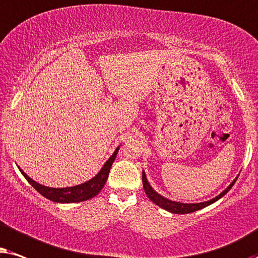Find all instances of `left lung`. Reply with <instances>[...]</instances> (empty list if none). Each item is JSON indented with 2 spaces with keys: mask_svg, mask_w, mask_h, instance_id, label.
Here are the masks:
<instances>
[{
  "mask_svg": "<svg viewBox=\"0 0 258 258\" xmlns=\"http://www.w3.org/2000/svg\"><path fill=\"white\" fill-rule=\"evenodd\" d=\"M237 178H238V177H236L235 179L232 180V183L230 184L229 186L222 192V194L216 196L215 198L210 199V201L203 202V203H190V204L180 203V202H174V201H171V199H167V198L163 197V196L158 194L156 190H153V187L151 186L149 181H147L145 171H143V186H144V190H145L146 196L150 198V201H152L154 204L158 205V207H160L161 209H164V210H166L169 212H172V214L183 215V214H190V212L201 210V209H203L205 207H208V205H210L212 203H215V202H217L218 199H221L223 196L226 194V192H229L230 188H231L233 186V184L236 183Z\"/></svg>",
  "mask_w": 258,
  "mask_h": 258,
  "instance_id": "left-lung-1",
  "label": "left lung"
}]
</instances>
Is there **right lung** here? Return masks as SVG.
<instances>
[{"instance_id":"right-lung-1","label":"right lung","mask_w":258,"mask_h":258,"mask_svg":"<svg viewBox=\"0 0 258 258\" xmlns=\"http://www.w3.org/2000/svg\"><path fill=\"white\" fill-rule=\"evenodd\" d=\"M119 146L116 147L114 152L111 157L108 158V160L104 164V166L101 167V170L99 171L97 176H94L92 179H89L85 183L75 185V186H70V187H48L44 186L42 184L36 183L35 180H33L32 178L23 172V171L20 169L23 177L28 180V183L32 185V186L35 188V190L49 199L51 202H55V203H79V202L88 201V199L93 198L97 196L99 192L102 190L106 181H107L109 170H111V166L113 161L115 160L116 154H118Z\"/></svg>"}]
</instances>
